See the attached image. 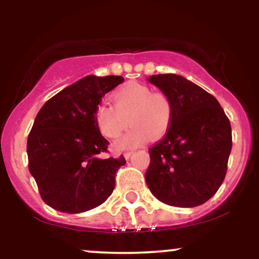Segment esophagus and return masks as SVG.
<instances>
[{
    "mask_svg": "<svg viewBox=\"0 0 259 259\" xmlns=\"http://www.w3.org/2000/svg\"><path fill=\"white\" fill-rule=\"evenodd\" d=\"M132 154H133V152H125V153H124V158L129 159L130 157H132Z\"/></svg>",
    "mask_w": 259,
    "mask_h": 259,
    "instance_id": "1",
    "label": "esophagus"
}]
</instances>
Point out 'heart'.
<instances>
[{
  "label": "heart",
  "instance_id": "b5f03b06",
  "mask_svg": "<svg viewBox=\"0 0 259 259\" xmlns=\"http://www.w3.org/2000/svg\"><path fill=\"white\" fill-rule=\"evenodd\" d=\"M113 107L101 103L95 119L101 133L115 139L132 124V129L114 144L118 151L134 150L146 144L152 136L159 139L168 132L173 120V105L167 95L153 92L146 85L130 82L112 94ZM130 121L127 122V120Z\"/></svg>",
  "mask_w": 259,
  "mask_h": 259
}]
</instances>
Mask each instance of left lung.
I'll list each match as a JSON object with an SVG mask.
<instances>
[{"mask_svg":"<svg viewBox=\"0 0 259 259\" xmlns=\"http://www.w3.org/2000/svg\"><path fill=\"white\" fill-rule=\"evenodd\" d=\"M148 82L173 105L171 125L148 150V189L169 206L191 208L213 197L227 174L231 125L214 96L177 74L151 75Z\"/></svg>","mask_w":259,"mask_h":259,"instance_id":"left-lung-1","label":"left lung"}]
</instances>
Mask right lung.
<instances>
[{
    "label": "right lung",
    "mask_w": 259,
    "mask_h": 259,
    "mask_svg": "<svg viewBox=\"0 0 259 259\" xmlns=\"http://www.w3.org/2000/svg\"><path fill=\"white\" fill-rule=\"evenodd\" d=\"M123 76L88 75L67 86L38 111L29 134V171L41 198L53 209L82 213L102 204L115 187L125 158H102L109 142L101 135L95 112Z\"/></svg>",
    "instance_id": "add662e5"
}]
</instances>
